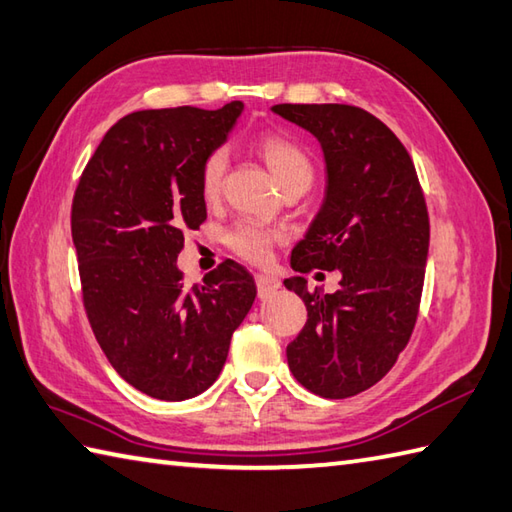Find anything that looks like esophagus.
Listing matches in <instances>:
<instances>
[{"mask_svg": "<svg viewBox=\"0 0 512 512\" xmlns=\"http://www.w3.org/2000/svg\"><path fill=\"white\" fill-rule=\"evenodd\" d=\"M256 289H258V298H269L271 294H276L280 289V280L274 276H265L258 274L256 276Z\"/></svg>", "mask_w": 512, "mask_h": 512, "instance_id": "34e87169", "label": "esophagus"}]
</instances>
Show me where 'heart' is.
I'll use <instances>...</instances> for the list:
<instances>
[{
	"label": "heart",
	"mask_w": 512,
	"mask_h": 512,
	"mask_svg": "<svg viewBox=\"0 0 512 512\" xmlns=\"http://www.w3.org/2000/svg\"><path fill=\"white\" fill-rule=\"evenodd\" d=\"M258 154L265 161L274 181L283 192L302 190L305 192L311 179H314V163L302 148L294 141L278 134L260 139ZM227 168V159L223 150H216L207 156L201 168V194L207 203H214L223 190V176ZM280 241V234L274 229H267L252 221H241L232 232L227 234V245L236 256H241L249 263H265L271 256V249Z\"/></svg>",
	"instance_id": "heart-1"
}]
</instances>
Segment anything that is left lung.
<instances>
[{
  "label": "left lung",
  "instance_id": "left-lung-1",
  "mask_svg": "<svg viewBox=\"0 0 512 512\" xmlns=\"http://www.w3.org/2000/svg\"><path fill=\"white\" fill-rule=\"evenodd\" d=\"M280 117L322 145L327 194L291 252L300 274L338 269L336 294L287 278L307 322L287 347L294 378L320 398L373 387L398 360L415 327L429 256V212L400 139L371 112L344 103H278Z\"/></svg>",
  "mask_w": 512,
  "mask_h": 512
}]
</instances>
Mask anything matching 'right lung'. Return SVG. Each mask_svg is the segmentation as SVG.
<instances>
[{"instance_id":"add662e5","label":"right lung","mask_w":512,"mask_h":512,"mask_svg":"<svg viewBox=\"0 0 512 512\" xmlns=\"http://www.w3.org/2000/svg\"><path fill=\"white\" fill-rule=\"evenodd\" d=\"M241 112L232 101L128 114L106 132L72 198L90 327L114 371L156 400L212 387L256 298L254 278L234 260L192 287L176 267L185 232L207 218L203 163Z\"/></svg>"}]
</instances>
